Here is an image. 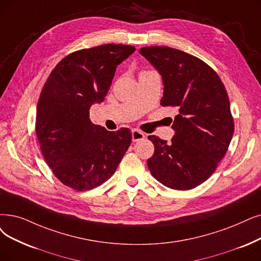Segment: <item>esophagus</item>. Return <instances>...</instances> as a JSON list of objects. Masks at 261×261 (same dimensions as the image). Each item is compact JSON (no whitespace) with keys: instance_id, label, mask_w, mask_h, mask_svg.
Instances as JSON below:
<instances>
[{"instance_id":"obj_1","label":"esophagus","mask_w":261,"mask_h":261,"mask_svg":"<svg viewBox=\"0 0 261 261\" xmlns=\"http://www.w3.org/2000/svg\"><path fill=\"white\" fill-rule=\"evenodd\" d=\"M145 138V135L138 130V129H134L132 132V139L134 142H137V141H140V140H143Z\"/></svg>"}]
</instances>
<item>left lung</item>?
<instances>
[{"label":"left lung","mask_w":261,"mask_h":261,"mask_svg":"<svg viewBox=\"0 0 261 261\" xmlns=\"http://www.w3.org/2000/svg\"><path fill=\"white\" fill-rule=\"evenodd\" d=\"M139 52L162 75L161 105L178 111L170 142L155 135L148 137L154 144L149 169L169 189H195L213 174L234 132L224 83L212 67L184 51L151 46Z\"/></svg>","instance_id":"left-lung-1"}]
</instances>
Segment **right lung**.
Listing matches in <instances>:
<instances>
[{
	"label": "right lung",
	"mask_w": 261,
	"mask_h": 261,
	"mask_svg": "<svg viewBox=\"0 0 261 261\" xmlns=\"http://www.w3.org/2000/svg\"><path fill=\"white\" fill-rule=\"evenodd\" d=\"M136 48L107 44L71 52L50 72L37 102L35 130L56 178L79 192L110 179L132 142V132H108L90 120L107 95L117 66Z\"/></svg>",
	"instance_id": "obj_1"
}]
</instances>
